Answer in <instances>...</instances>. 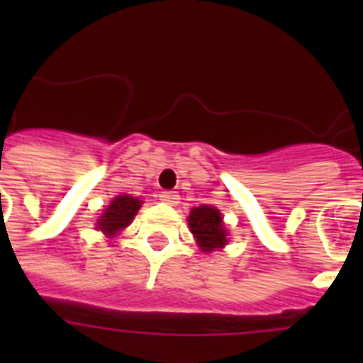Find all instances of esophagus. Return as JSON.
<instances>
[{
	"mask_svg": "<svg viewBox=\"0 0 363 363\" xmlns=\"http://www.w3.org/2000/svg\"><path fill=\"white\" fill-rule=\"evenodd\" d=\"M160 200L167 205H176L179 201V194L176 191H163L160 194Z\"/></svg>",
	"mask_w": 363,
	"mask_h": 363,
	"instance_id": "34e87169",
	"label": "esophagus"
}]
</instances>
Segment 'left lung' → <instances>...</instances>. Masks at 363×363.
<instances>
[{
	"label": "left lung",
	"instance_id": "1",
	"mask_svg": "<svg viewBox=\"0 0 363 363\" xmlns=\"http://www.w3.org/2000/svg\"><path fill=\"white\" fill-rule=\"evenodd\" d=\"M191 233L196 236L198 245L203 252L221 249L227 243V233L223 229V218L220 211L211 205H200L191 211L189 216Z\"/></svg>",
	"mask_w": 363,
	"mask_h": 363
}]
</instances>
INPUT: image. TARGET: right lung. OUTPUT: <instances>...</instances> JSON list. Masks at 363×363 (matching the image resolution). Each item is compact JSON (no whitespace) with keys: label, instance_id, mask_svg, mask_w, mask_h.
Wrapping results in <instances>:
<instances>
[{"label":"right lung","instance_id":"obj_1","mask_svg":"<svg viewBox=\"0 0 363 363\" xmlns=\"http://www.w3.org/2000/svg\"><path fill=\"white\" fill-rule=\"evenodd\" d=\"M140 203L142 201L129 196V194H121V196L114 198L108 205V209L104 213V216L98 220V229L104 230L108 236L116 234L118 230H121L133 221L134 214L140 209Z\"/></svg>","mask_w":363,"mask_h":363}]
</instances>
